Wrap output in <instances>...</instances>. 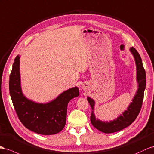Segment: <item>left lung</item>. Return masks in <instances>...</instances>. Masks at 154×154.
Masks as SVG:
<instances>
[{"label":"left lung","instance_id":"left-lung-1","mask_svg":"<svg viewBox=\"0 0 154 154\" xmlns=\"http://www.w3.org/2000/svg\"><path fill=\"white\" fill-rule=\"evenodd\" d=\"M130 51L132 53L135 58L137 66V79L139 83V88L133 99V102L131 103L127 111H125L123 115H120L116 119L113 121L102 122L97 120L94 114V107L95 102L88 97L87 100L89 104L91 106L92 113L90 115V120L94 128H96L101 132L105 133H111L119 131L120 130L125 128L129 125H131L135 120L140 111L143 104L144 93L146 85V77L145 69L143 65V62L140 54L133 47H131Z\"/></svg>","mask_w":154,"mask_h":154}]
</instances>
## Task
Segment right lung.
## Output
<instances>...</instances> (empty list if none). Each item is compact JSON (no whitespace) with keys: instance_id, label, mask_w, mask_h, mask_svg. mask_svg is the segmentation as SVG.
<instances>
[{"instance_id":"right-lung-1","label":"right lung","mask_w":154,"mask_h":154,"mask_svg":"<svg viewBox=\"0 0 154 154\" xmlns=\"http://www.w3.org/2000/svg\"><path fill=\"white\" fill-rule=\"evenodd\" d=\"M9 90L19 120L27 129L41 135H54L64 129L69 101L79 95V88L73 87L46 104L28 100L21 92L18 55L10 75Z\"/></svg>"}]
</instances>
